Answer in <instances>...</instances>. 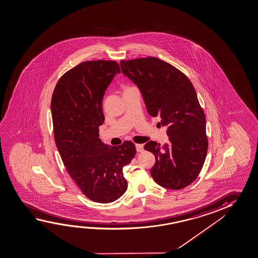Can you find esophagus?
Instances as JSON below:
<instances>
[{
	"mask_svg": "<svg viewBox=\"0 0 258 258\" xmlns=\"http://www.w3.org/2000/svg\"><path fill=\"white\" fill-rule=\"evenodd\" d=\"M135 147H136V151L138 152H143V144H135Z\"/></svg>",
	"mask_w": 258,
	"mask_h": 258,
	"instance_id": "esophagus-1",
	"label": "esophagus"
}]
</instances>
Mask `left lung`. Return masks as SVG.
Returning a JSON list of instances; mask_svg holds the SVG:
<instances>
[{
  "instance_id": "1",
  "label": "left lung",
  "mask_w": 258,
  "mask_h": 258,
  "mask_svg": "<svg viewBox=\"0 0 258 258\" xmlns=\"http://www.w3.org/2000/svg\"><path fill=\"white\" fill-rule=\"evenodd\" d=\"M120 66L141 90L148 113L160 116V125L167 126L169 143L144 145L155 156L152 178L165 188H184L197 179L208 150L205 112L192 82L159 58L121 60Z\"/></svg>"
}]
</instances>
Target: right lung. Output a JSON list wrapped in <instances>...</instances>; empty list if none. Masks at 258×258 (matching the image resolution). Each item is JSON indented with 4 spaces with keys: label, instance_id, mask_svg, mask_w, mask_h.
Returning <instances> with one entry per match:
<instances>
[{
    "label": "right lung",
    "instance_id": "1",
    "mask_svg": "<svg viewBox=\"0 0 258 258\" xmlns=\"http://www.w3.org/2000/svg\"><path fill=\"white\" fill-rule=\"evenodd\" d=\"M120 73L115 61L82 62L59 79L51 100L54 141L66 170L89 199L100 204L126 191L123 168L136 154L130 141L110 146L98 138L103 96Z\"/></svg>",
    "mask_w": 258,
    "mask_h": 258
}]
</instances>
